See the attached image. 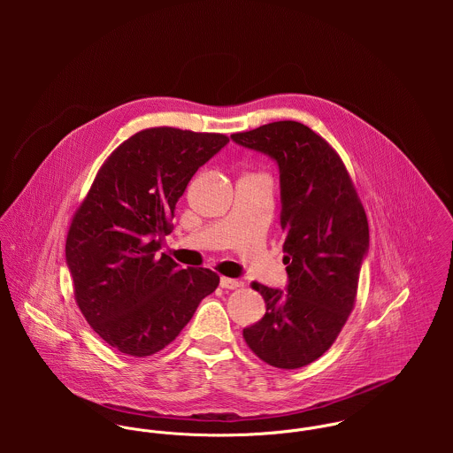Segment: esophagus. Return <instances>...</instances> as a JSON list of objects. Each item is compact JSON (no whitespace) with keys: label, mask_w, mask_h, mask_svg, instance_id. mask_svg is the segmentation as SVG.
Wrapping results in <instances>:
<instances>
[{"label":"esophagus","mask_w":453,"mask_h":453,"mask_svg":"<svg viewBox=\"0 0 453 453\" xmlns=\"http://www.w3.org/2000/svg\"><path fill=\"white\" fill-rule=\"evenodd\" d=\"M241 284H242V282L237 280V279H230V277H221V279H219V286H221L223 289H237Z\"/></svg>","instance_id":"1"}]
</instances>
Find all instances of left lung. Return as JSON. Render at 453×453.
<instances>
[{"instance_id": "left-lung-1", "label": "left lung", "mask_w": 453, "mask_h": 453, "mask_svg": "<svg viewBox=\"0 0 453 453\" xmlns=\"http://www.w3.org/2000/svg\"><path fill=\"white\" fill-rule=\"evenodd\" d=\"M230 137L277 164L286 235L288 284L253 282L266 312L244 340L275 368H302L333 345L354 309L370 248L366 212L336 151L307 126L284 120Z\"/></svg>"}]
</instances>
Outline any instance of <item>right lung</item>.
<instances>
[{"instance_id": "add662e5", "label": "right lung", "mask_w": 453, "mask_h": 453, "mask_svg": "<svg viewBox=\"0 0 453 453\" xmlns=\"http://www.w3.org/2000/svg\"><path fill=\"white\" fill-rule=\"evenodd\" d=\"M228 137L157 127L134 134L99 169L65 241L76 303L117 350L144 357L169 345L219 277L160 253L176 202Z\"/></svg>"}]
</instances>
